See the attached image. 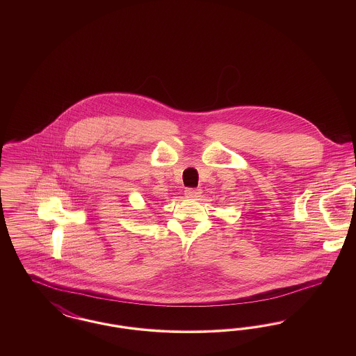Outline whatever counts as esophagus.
I'll list each match as a JSON object with an SVG mask.
<instances>
[{"instance_id": "esophagus-1", "label": "esophagus", "mask_w": 356, "mask_h": 356, "mask_svg": "<svg viewBox=\"0 0 356 356\" xmlns=\"http://www.w3.org/2000/svg\"><path fill=\"white\" fill-rule=\"evenodd\" d=\"M200 195H202V189H193V188H188V189H186V197L197 199Z\"/></svg>"}]
</instances>
